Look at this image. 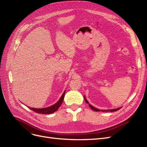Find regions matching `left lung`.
Wrapping results in <instances>:
<instances>
[{"label": "left lung", "instance_id": "left-lung-1", "mask_svg": "<svg viewBox=\"0 0 147 147\" xmlns=\"http://www.w3.org/2000/svg\"><path fill=\"white\" fill-rule=\"evenodd\" d=\"M84 100H85V102H86V103L89 104V102H88V100L86 99L85 97H84ZM89 106L90 107V108H91V109H92L93 110H94V111H96V112H100V111L99 109H96V108L92 106V105H90V104H89ZM120 109H121V107L118 108V109H112V110H101V112H108V111H110V112H115V111H117V110H119Z\"/></svg>", "mask_w": 147, "mask_h": 147}]
</instances>
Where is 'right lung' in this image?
I'll list each match as a JSON object with an SVG mask.
<instances>
[{
    "label": "right lung",
    "mask_w": 147,
    "mask_h": 147,
    "mask_svg": "<svg viewBox=\"0 0 147 147\" xmlns=\"http://www.w3.org/2000/svg\"><path fill=\"white\" fill-rule=\"evenodd\" d=\"M65 92L63 93V94L62 95V96L61 97L60 99L59 100L58 102H57L56 104L53 105L50 107H48L43 108V109H35V108L29 107H28L30 110H33L34 112L38 113H40V114H50V113H52L53 112H56V111H57V110L59 108V107L61 106L62 103H63V100H64V95H65Z\"/></svg>",
    "instance_id": "add662e5"
}]
</instances>
